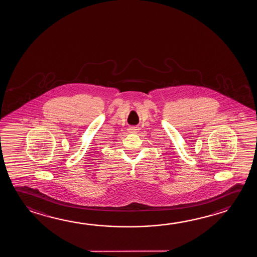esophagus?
Segmentation results:
<instances>
[{
	"instance_id": "obj_1",
	"label": "esophagus",
	"mask_w": 257,
	"mask_h": 257,
	"mask_svg": "<svg viewBox=\"0 0 257 257\" xmlns=\"http://www.w3.org/2000/svg\"><path fill=\"white\" fill-rule=\"evenodd\" d=\"M128 131L131 133H137L139 131V126H131V127H128Z\"/></svg>"
}]
</instances>
